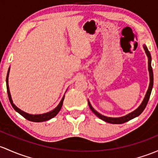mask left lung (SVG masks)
Returning a JSON list of instances; mask_svg holds the SVG:
<instances>
[{
  "instance_id": "8db88e82",
  "label": "left lung",
  "mask_w": 158,
  "mask_h": 158,
  "mask_svg": "<svg viewBox=\"0 0 158 158\" xmlns=\"http://www.w3.org/2000/svg\"><path fill=\"white\" fill-rule=\"evenodd\" d=\"M144 49H145L146 54H147L148 57V70H149V73H150V85H149L148 89V92L146 93L145 97V98H144L143 101H142V103L141 104V105L139 106L135 110H134L133 112L130 113V114H129L128 115L125 116V117H118V118H112V117H105V116L101 115V114H99L98 112H97L93 108L92 105H91L90 102L89 101V107H90V109L92 110V112L94 113L96 116H98L99 118L102 119V120L105 121V122L110 123H113V124H122V123H124L127 122V121L130 120V119L135 118V117H138V116H139L142 112H143L144 110H145L146 106H147L149 98H150L151 93H152V88H153L154 76H153V70H152V57H151V54L145 45H144Z\"/></svg>"
}]
</instances>
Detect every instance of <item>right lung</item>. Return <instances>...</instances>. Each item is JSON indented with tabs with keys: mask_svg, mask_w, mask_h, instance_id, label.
Masks as SVG:
<instances>
[{
	"mask_svg": "<svg viewBox=\"0 0 158 158\" xmlns=\"http://www.w3.org/2000/svg\"><path fill=\"white\" fill-rule=\"evenodd\" d=\"M9 70H8L7 73V76H6V90H7V94H8V97H9V100L10 101V104L11 105L13 106V107L14 108V110L16 111H17L19 114L23 116V117H25L26 119L28 120L31 121V122H43V121H46V120H48V119L53 118V117H55L56 115L59 113V111L60 110L61 107H62L63 105V101L64 100V97L63 98L62 100H61L60 103L58 104V106L56 107L55 109H54L53 110L50 111L48 113H46V114H38V115H32V114H29L27 113L24 112V111L21 110L20 109L18 108L16 105L13 103L12 98H11V95H10V90H9V85H8V75H9Z\"/></svg>",
	"mask_w": 158,
	"mask_h": 158,
	"instance_id": "1",
	"label": "right lung"
}]
</instances>
